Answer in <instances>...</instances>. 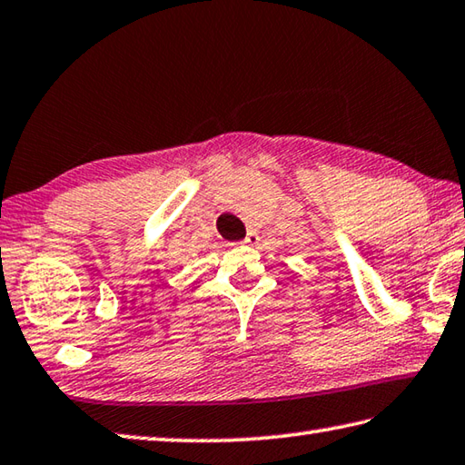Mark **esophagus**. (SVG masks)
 <instances>
[{"label":"esophagus","mask_w":465,"mask_h":465,"mask_svg":"<svg viewBox=\"0 0 465 465\" xmlns=\"http://www.w3.org/2000/svg\"><path fill=\"white\" fill-rule=\"evenodd\" d=\"M258 235L254 233V232H250L248 235H246V240H243V243H248V246H256V243H258Z\"/></svg>","instance_id":"1"}]
</instances>
